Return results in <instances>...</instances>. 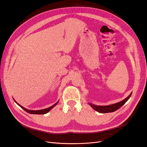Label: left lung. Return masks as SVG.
Wrapping results in <instances>:
<instances>
[{"mask_svg": "<svg viewBox=\"0 0 147 147\" xmlns=\"http://www.w3.org/2000/svg\"><path fill=\"white\" fill-rule=\"evenodd\" d=\"M131 94L132 92L124 100L118 102V103L111 104L109 105H97L91 103H89V105H90L93 109L97 111V112H98L99 113H105L109 112H113L119 109L120 107H121L128 100V99L130 98Z\"/></svg>", "mask_w": 147, "mask_h": 147, "instance_id": "left-lung-1", "label": "left lung"}]
</instances>
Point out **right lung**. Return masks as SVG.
Returning a JSON list of instances; mask_svg holds the SVG:
<instances>
[{"mask_svg":"<svg viewBox=\"0 0 147 147\" xmlns=\"http://www.w3.org/2000/svg\"><path fill=\"white\" fill-rule=\"evenodd\" d=\"M13 100H14V101L16 102V103L21 108H22L24 110H25L26 112H27L28 113H30V114H38V115H43V114L47 113L48 112H50V111L53 108H54L55 107L57 104V103H58V102H59V100H58V101H57V102H56V103H55L54 105H53L52 106L50 107L45 109L38 110H28V109H26V108L23 107V106H21L20 104H19L18 103V102H17L14 99H13Z\"/></svg>","mask_w":147,"mask_h":147,"instance_id":"add662e5","label":"right lung"}]
</instances>
